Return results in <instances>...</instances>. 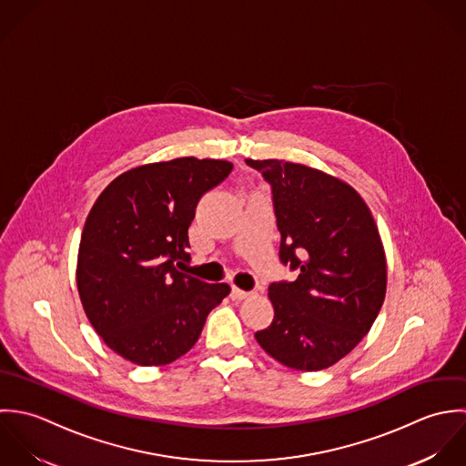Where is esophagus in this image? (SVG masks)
Instances as JSON below:
<instances>
[{
	"label": "esophagus",
	"instance_id": "obj_1",
	"mask_svg": "<svg viewBox=\"0 0 466 466\" xmlns=\"http://www.w3.org/2000/svg\"><path fill=\"white\" fill-rule=\"evenodd\" d=\"M250 297V293L248 291H243V289H239V288H232V291H230V299L232 300H245V299H248Z\"/></svg>",
	"mask_w": 466,
	"mask_h": 466
}]
</instances>
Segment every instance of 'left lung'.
Returning <instances> with one entry per match:
<instances>
[{"label": "left lung", "mask_w": 466, "mask_h": 466, "mask_svg": "<svg viewBox=\"0 0 466 466\" xmlns=\"http://www.w3.org/2000/svg\"><path fill=\"white\" fill-rule=\"evenodd\" d=\"M272 186L279 258L293 282H272L274 320L258 344L295 371L328 370L370 333L385 299L387 263L362 196L342 180L286 160H245Z\"/></svg>", "instance_id": "left-lung-1"}]
</instances>
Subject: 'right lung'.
Returning a JSON list of instances; mask_svg holds the SVG:
<instances>
[{
    "mask_svg": "<svg viewBox=\"0 0 466 466\" xmlns=\"http://www.w3.org/2000/svg\"><path fill=\"white\" fill-rule=\"evenodd\" d=\"M232 171L194 157L138 166L106 187L86 218L77 289L106 346L137 366H166L198 342L207 315L228 293L177 270L188 261L199 198Z\"/></svg>",
    "mask_w": 466,
    "mask_h": 466,
    "instance_id": "1",
    "label": "right lung"
}]
</instances>
